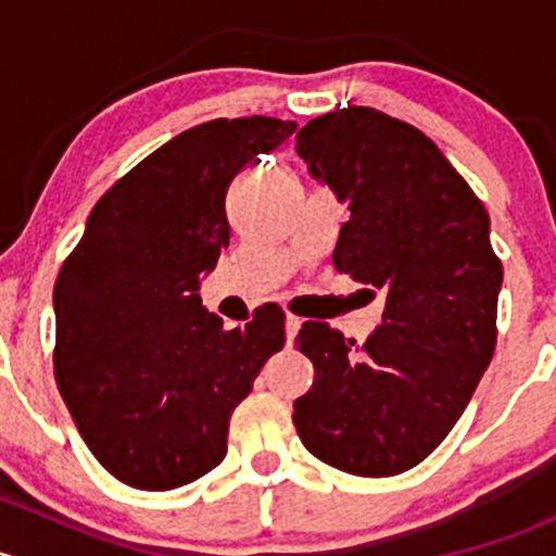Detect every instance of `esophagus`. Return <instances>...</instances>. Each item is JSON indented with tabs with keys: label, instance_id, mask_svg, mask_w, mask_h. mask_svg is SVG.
Instances as JSON below:
<instances>
[{
	"label": "esophagus",
	"instance_id": "esophagus-1",
	"mask_svg": "<svg viewBox=\"0 0 556 556\" xmlns=\"http://www.w3.org/2000/svg\"><path fill=\"white\" fill-rule=\"evenodd\" d=\"M301 323H304V319L295 317V314H288V317H285V336H288V344L295 339V333L301 330Z\"/></svg>",
	"mask_w": 556,
	"mask_h": 556
}]
</instances>
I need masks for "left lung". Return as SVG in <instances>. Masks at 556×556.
Returning a JSON list of instances; mask_svg holds the SVG:
<instances>
[{
  "label": "left lung",
  "mask_w": 556,
  "mask_h": 556,
  "mask_svg": "<svg viewBox=\"0 0 556 556\" xmlns=\"http://www.w3.org/2000/svg\"><path fill=\"white\" fill-rule=\"evenodd\" d=\"M295 139L350 212L333 266L382 290L384 312L361 350L328 323H304L295 344L314 382L293 422L333 468L403 473L446 439L495 352L503 266L490 215L419 128L371 106L314 117Z\"/></svg>",
  "instance_id": "1"
}]
</instances>
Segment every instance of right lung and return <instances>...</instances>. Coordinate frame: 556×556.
<instances>
[{
    "mask_svg": "<svg viewBox=\"0 0 556 556\" xmlns=\"http://www.w3.org/2000/svg\"><path fill=\"white\" fill-rule=\"evenodd\" d=\"M295 128L252 115L177 134L106 190L61 266L55 382L123 484L174 490L220 465L233 408L285 346L279 306L228 330L199 288L231 239V179Z\"/></svg>",
    "mask_w": 556,
    "mask_h": 556,
    "instance_id": "obj_1",
    "label": "right lung"
}]
</instances>
